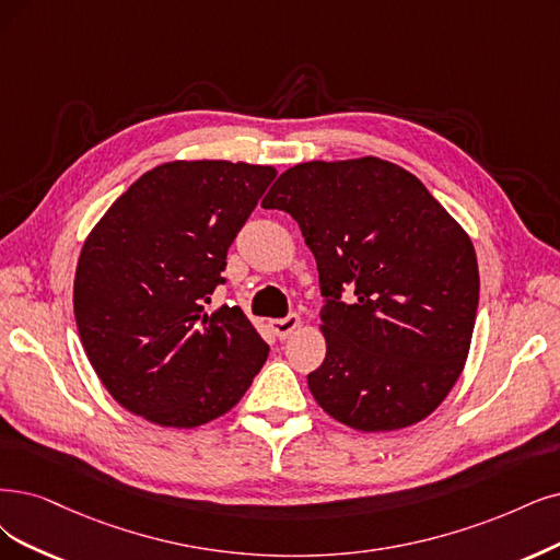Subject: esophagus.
<instances>
[{
	"label": "esophagus",
	"instance_id": "obj_1",
	"mask_svg": "<svg viewBox=\"0 0 560 560\" xmlns=\"http://www.w3.org/2000/svg\"><path fill=\"white\" fill-rule=\"evenodd\" d=\"M269 327H272V332L279 339H288L300 327V316L298 314H288L283 318H275V320H269Z\"/></svg>",
	"mask_w": 560,
	"mask_h": 560
}]
</instances>
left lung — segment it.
<instances>
[{
    "mask_svg": "<svg viewBox=\"0 0 560 560\" xmlns=\"http://www.w3.org/2000/svg\"><path fill=\"white\" fill-rule=\"evenodd\" d=\"M262 207L298 221L318 265L327 353L306 381L320 408L360 431L424 420L457 383L478 316L462 225L416 175L374 156L300 163Z\"/></svg>",
    "mask_w": 560,
    "mask_h": 560,
    "instance_id": "1",
    "label": "left lung"
}]
</instances>
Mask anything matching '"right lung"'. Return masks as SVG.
<instances>
[{"mask_svg": "<svg viewBox=\"0 0 560 560\" xmlns=\"http://www.w3.org/2000/svg\"><path fill=\"white\" fill-rule=\"evenodd\" d=\"M272 165L173 161L144 173L90 233L75 269L80 341L127 410L191 429L231 410L269 346L240 306L205 314Z\"/></svg>", "mask_w": 560, "mask_h": 560, "instance_id": "obj_1", "label": "right lung"}]
</instances>
